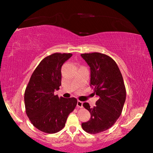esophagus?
I'll list each match as a JSON object with an SVG mask.
<instances>
[{
	"mask_svg": "<svg viewBox=\"0 0 153 153\" xmlns=\"http://www.w3.org/2000/svg\"><path fill=\"white\" fill-rule=\"evenodd\" d=\"M76 106H77V108H82L83 107V102L78 100V102H77Z\"/></svg>",
	"mask_w": 153,
	"mask_h": 153,
	"instance_id": "1",
	"label": "esophagus"
}]
</instances>
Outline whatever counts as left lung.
Listing matches in <instances>:
<instances>
[{"instance_id": "8db88e82", "label": "left lung", "mask_w": 153, "mask_h": 153, "mask_svg": "<svg viewBox=\"0 0 153 153\" xmlns=\"http://www.w3.org/2000/svg\"><path fill=\"white\" fill-rule=\"evenodd\" d=\"M81 56L91 68L90 85L98 97L95 107L91 108L87 102L83 104L91 114V119L81 127L86 132L95 134L111 127L120 117L126 89L122 74L110 56L98 52Z\"/></svg>"}]
</instances>
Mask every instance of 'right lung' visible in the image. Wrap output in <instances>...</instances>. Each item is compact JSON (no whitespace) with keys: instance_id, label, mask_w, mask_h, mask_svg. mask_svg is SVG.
<instances>
[{"instance_id":"1","label":"right lung","mask_w":153,"mask_h":153,"mask_svg":"<svg viewBox=\"0 0 153 153\" xmlns=\"http://www.w3.org/2000/svg\"><path fill=\"white\" fill-rule=\"evenodd\" d=\"M72 53H55L45 57L35 68L24 93L26 113L33 126L53 134L65 125L77 104L74 97H58L55 90L61 85V67Z\"/></svg>"}]
</instances>
